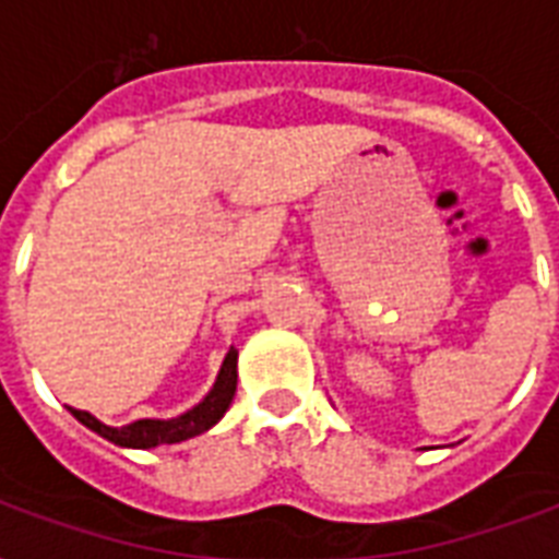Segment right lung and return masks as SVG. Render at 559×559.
Returning a JSON list of instances; mask_svg holds the SVG:
<instances>
[{"label": "right lung", "instance_id": "1", "mask_svg": "<svg viewBox=\"0 0 559 559\" xmlns=\"http://www.w3.org/2000/svg\"><path fill=\"white\" fill-rule=\"evenodd\" d=\"M237 391V350L228 348L226 359L217 371V380L211 385V391L205 397L191 406L182 415L170 417V420H156V417H142V420H133L127 426H107L104 420H98L90 412H81V408H72L78 420H81L86 429H92L100 438H107L116 447H127V450H153V447H162V443H179L188 441L193 435L209 432L211 426L217 424L219 417L226 415L231 400H235Z\"/></svg>", "mask_w": 559, "mask_h": 559}]
</instances>
